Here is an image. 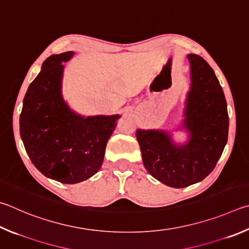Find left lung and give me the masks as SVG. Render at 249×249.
I'll return each instance as SVG.
<instances>
[{"instance_id": "1", "label": "left lung", "mask_w": 249, "mask_h": 249, "mask_svg": "<svg viewBox=\"0 0 249 249\" xmlns=\"http://www.w3.org/2000/svg\"><path fill=\"white\" fill-rule=\"evenodd\" d=\"M191 89L183 127L189 139L175 144L168 132L137 129L144 168L170 187L183 188L200 182L213 171L228 142L227 101L213 70L203 58L188 54Z\"/></svg>"}]
</instances>
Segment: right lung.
<instances>
[{
  "label": "right lung",
  "instance_id": "add662e5",
  "mask_svg": "<svg viewBox=\"0 0 249 249\" xmlns=\"http://www.w3.org/2000/svg\"><path fill=\"white\" fill-rule=\"evenodd\" d=\"M73 51L54 54L43 62L22 102L19 132L31 162L49 178L76 184L101 168L107 142L120 115L84 117L62 97L64 65Z\"/></svg>",
  "mask_w": 249,
  "mask_h": 249
}]
</instances>
